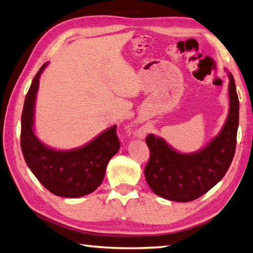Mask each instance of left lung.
Masks as SVG:
<instances>
[{"label": "left lung", "mask_w": 253, "mask_h": 253, "mask_svg": "<svg viewBox=\"0 0 253 253\" xmlns=\"http://www.w3.org/2000/svg\"><path fill=\"white\" fill-rule=\"evenodd\" d=\"M229 75V113L223 130L202 151L180 154L153 134L146 136L149 159L144 169L154 193L176 202L202 197L220 181L235 155L239 125V99L235 80Z\"/></svg>", "instance_id": "obj_1"}]
</instances>
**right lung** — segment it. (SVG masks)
I'll return each mask as SVG.
<instances>
[{"mask_svg": "<svg viewBox=\"0 0 253 253\" xmlns=\"http://www.w3.org/2000/svg\"><path fill=\"white\" fill-rule=\"evenodd\" d=\"M47 63L34 77L25 97L22 113L20 146L26 164L41 184L51 193L63 198L89 194L104 180L106 167L120 148L117 126L108 128L84 147L59 152L40 143L34 134V107L39 77Z\"/></svg>", "mask_w": 253, "mask_h": 253, "instance_id": "add662e5", "label": "right lung"}]
</instances>
